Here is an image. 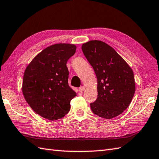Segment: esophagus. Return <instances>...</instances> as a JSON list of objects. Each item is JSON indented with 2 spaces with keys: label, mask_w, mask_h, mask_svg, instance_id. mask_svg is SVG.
I'll use <instances>...</instances> for the list:
<instances>
[{
  "label": "esophagus",
  "mask_w": 159,
  "mask_h": 159,
  "mask_svg": "<svg viewBox=\"0 0 159 159\" xmlns=\"http://www.w3.org/2000/svg\"><path fill=\"white\" fill-rule=\"evenodd\" d=\"M84 90V86H81L79 88V91L80 93H82V92Z\"/></svg>",
  "instance_id": "esophagus-1"
}]
</instances>
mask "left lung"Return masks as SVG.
<instances>
[{
    "instance_id": "obj_1",
    "label": "left lung",
    "mask_w": 159,
    "mask_h": 159,
    "mask_svg": "<svg viewBox=\"0 0 159 159\" xmlns=\"http://www.w3.org/2000/svg\"><path fill=\"white\" fill-rule=\"evenodd\" d=\"M84 56L97 78L98 97L90 108L105 119L116 117L126 110L135 91L133 71L110 45L98 40L84 43Z\"/></svg>"
}]
</instances>
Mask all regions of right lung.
<instances>
[{"label": "right lung", "instance_id": "1", "mask_svg": "<svg viewBox=\"0 0 159 159\" xmlns=\"http://www.w3.org/2000/svg\"><path fill=\"white\" fill-rule=\"evenodd\" d=\"M76 48L74 44L52 45L35 56L24 71V98L35 113L49 120L64 117L70 109V101L76 96L68 84L66 66Z\"/></svg>", "mask_w": 159, "mask_h": 159}]
</instances>
